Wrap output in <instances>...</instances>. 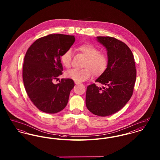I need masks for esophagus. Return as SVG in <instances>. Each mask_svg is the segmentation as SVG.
<instances>
[{"instance_id": "34e87169", "label": "esophagus", "mask_w": 160, "mask_h": 160, "mask_svg": "<svg viewBox=\"0 0 160 160\" xmlns=\"http://www.w3.org/2000/svg\"><path fill=\"white\" fill-rule=\"evenodd\" d=\"M74 83H75V84H80V83H79V82H75Z\"/></svg>"}]
</instances>
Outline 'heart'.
<instances>
[{
    "label": "heart",
    "instance_id": "1",
    "mask_svg": "<svg viewBox=\"0 0 160 160\" xmlns=\"http://www.w3.org/2000/svg\"><path fill=\"white\" fill-rule=\"evenodd\" d=\"M77 50L86 58L83 64L84 68L70 69L66 72L65 77L77 82H82L91 77L92 72L95 76L101 75L106 70L108 65V58L103 53L89 43L82 44L77 46ZM72 52L70 49L65 51L61 56L62 65L69 68L71 66Z\"/></svg>",
    "mask_w": 160,
    "mask_h": 160
}]
</instances>
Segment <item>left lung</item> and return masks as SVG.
Listing matches in <instances>:
<instances>
[{
	"label": "left lung",
	"instance_id": "obj_1",
	"mask_svg": "<svg viewBox=\"0 0 160 160\" xmlns=\"http://www.w3.org/2000/svg\"><path fill=\"white\" fill-rule=\"evenodd\" d=\"M97 41L106 48L108 65L106 70L87 87L86 105L93 114L107 116L122 109L133 93L136 80L134 56L122 41L110 37H97Z\"/></svg>",
	"mask_w": 160,
	"mask_h": 160
}]
</instances>
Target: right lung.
Returning a JSON list of instances; mask_svg holds the SVG:
<instances>
[{
    "instance_id": "obj_1",
    "label": "right lung",
    "mask_w": 160,
    "mask_h": 160,
    "mask_svg": "<svg viewBox=\"0 0 160 160\" xmlns=\"http://www.w3.org/2000/svg\"><path fill=\"white\" fill-rule=\"evenodd\" d=\"M75 41L72 35L50 34L36 40L28 48L24 59L23 83L33 104L47 113H56L67 106L74 82L62 78L53 81L62 74L61 56Z\"/></svg>"
}]
</instances>
